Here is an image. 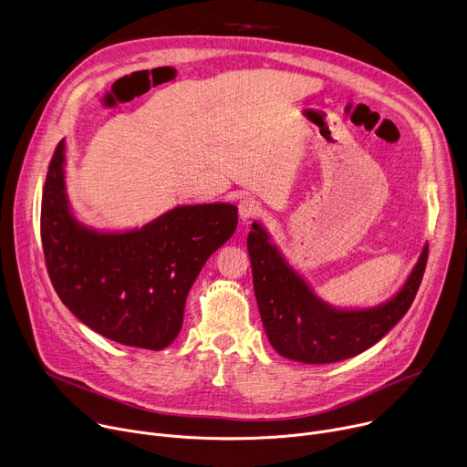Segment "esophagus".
I'll use <instances>...</instances> for the list:
<instances>
[{
	"mask_svg": "<svg viewBox=\"0 0 467 467\" xmlns=\"http://www.w3.org/2000/svg\"><path fill=\"white\" fill-rule=\"evenodd\" d=\"M238 214L244 223H249L256 214H260V203L254 197L245 195L240 199V203H238Z\"/></svg>",
	"mask_w": 467,
	"mask_h": 467,
	"instance_id": "1",
	"label": "esophagus"
}]
</instances>
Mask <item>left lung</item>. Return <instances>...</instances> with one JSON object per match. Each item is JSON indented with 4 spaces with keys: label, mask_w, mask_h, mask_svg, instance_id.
<instances>
[{
    "label": "left lung",
    "mask_w": 467,
    "mask_h": 467,
    "mask_svg": "<svg viewBox=\"0 0 467 467\" xmlns=\"http://www.w3.org/2000/svg\"><path fill=\"white\" fill-rule=\"evenodd\" d=\"M251 227L247 251L260 319L274 349L296 362L332 364L375 346L410 308L427 265L429 245H423L405 285L388 301L338 308L314 294L260 222Z\"/></svg>",
    "instance_id": "1"
}]
</instances>
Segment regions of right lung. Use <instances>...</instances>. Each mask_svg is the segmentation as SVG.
Here are the masks:
<instances>
[{
    "instance_id": "1",
    "label": "right lung",
    "mask_w": 467,
    "mask_h": 467,
    "mask_svg": "<svg viewBox=\"0 0 467 467\" xmlns=\"http://www.w3.org/2000/svg\"><path fill=\"white\" fill-rule=\"evenodd\" d=\"M66 142L49 162L40 213L47 274L60 301L98 335L161 351L182 327L186 296L209 256L236 231L229 203L179 205L140 229L81 223L66 192Z\"/></svg>"
}]
</instances>
